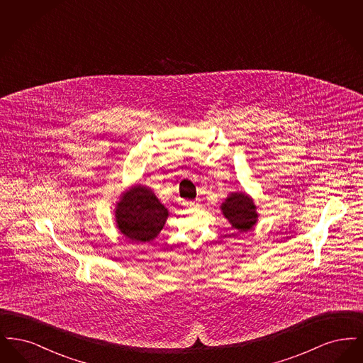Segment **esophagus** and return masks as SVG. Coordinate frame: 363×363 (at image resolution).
I'll return each instance as SVG.
<instances>
[{"instance_id": "34e87169", "label": "esophagus", "mask_w": 363, "mask_h": 363, "mask_svg": "<svg viewBox=\"0 0 363 363\" xmlns=\"http://www.w3.org/2000/svg\"><path fill=\"white\" fill-rule=\"evenodd\" d=\"M186 206H189V207H196V206H199V201L196 200V201H188L186 203Z\"/></svg>"}]
</instances>
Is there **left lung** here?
I'll return each instance as SVG.
<instances>
[{"label":"left lung","instance_id":"1","mask_svg":"<svg viewBox=\"0 0 363 363\" xmlns=\"http://www.w3.org/2000/svg\"><path fill=\"white\" fill-rule=\"evenodd\" d=\"M222 212L225 219L238 231H249L257 223L259 213L253 199L243 191L231 193L222 204Z\"/></svg>","mask_w":363,"mask_h":363}]
</instances>
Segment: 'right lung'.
<instances>
[{
  "label": "right lung",
  "instance_id": "obj_1",
  "mask_svg": "<svg viewBox=\"0 0 363 363\" xmlns=\"http://www.w3.org/2000/svg\"><path fill=\"white\" fill-rule=\"evenodd\" d=\"M167 216V208L157 200L152 190L143 185L123 191L116 207L117 227L132 242L155 240Z\"/></svg>",
  "mask_w": 363,
  "mask_h": 363
}]
</instances>
